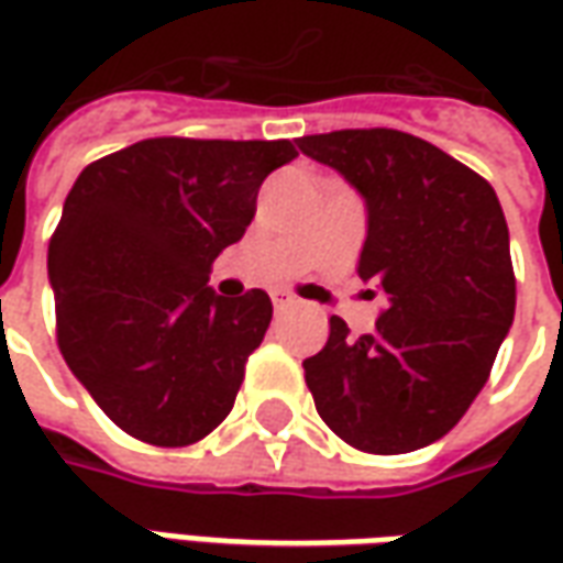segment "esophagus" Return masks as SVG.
Segmentation results:
<instances>
[{
    "label": "esophagus",
    "mask_w": 563,
    "mask_h": 563,
    "mask_svg": "<svg viewBox=\"0 0 563 563\" xmlns=\"http://www.w3.org/2000/svg\"><path fill=\"white\" fill-rule=\"evenodd\" d=\"M271 301H274V310H286V307L295 305V295L286 292V289H277V292L271 295Z\"/></svg>",
    "instance_id": "1"
}]
</instances>
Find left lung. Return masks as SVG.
Segmentation results:
<instances>
[{
    "label": "left lung",
    "instance_id": "left-lung-1",
    "mask_svg": "<svg viewBox=\"0 0 563 563\" xmlns=\"http://www.w3.org/2000/svg\"><path fill=\"white\" fill-rule=\"evenodd\" d=\"M298 147L367 201L358 277L389 295L377 329L305 362L317 413L343 443L401 455L449 434L483 391L516 313L509 232L492 184L398 129L305 135Z\"/></svg>",
    "mask_w": 563,
    "mask_h": 563
}]
</instances>
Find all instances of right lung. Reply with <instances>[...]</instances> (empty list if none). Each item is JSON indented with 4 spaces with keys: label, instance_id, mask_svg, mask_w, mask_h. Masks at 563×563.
I'll return each instance as SVG.
<instances>
[{
    "label": "right lung",
    "instance_id": "add662e5",
    "mask_svg": "<svg viewBox=\"0 0 563 563\" xmlns=\"http://www.w3.org/2000/svg\"><path fill=\"white\" fill-rule=\"evenodd\" d=\"M292 141L147 139L90 162L47 246L56 343L104 416L150 446H189L232 413L271 325L268 292H210L262 180Z\"/></svg>",
    "mask_w": 563,
    "mask_h": 563
}]
</instances>
